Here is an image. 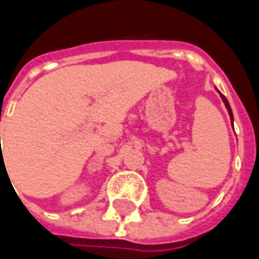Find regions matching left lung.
Wrapping results in <instances>:
<instances>
[{"mask_svg":"<svg viewBox=\"0 0 259 259\" xmlns=\"http://www.w3.org/2000/svg\"><path fill=\"white\" fill-rule=\"evenodd\" d=\"M218 92H219V91H218ZM219 94H221V92H219ZM221 98H222L225 106H226V109H228V114H229V116H231V122H232V125H234V115H232V109H231V106H229V102H228V99H226L222 94H221Z\"/></svg>","mask_w":259,"mask_h":259,"instance_id":"1","label":"left lung"}]
</instances>
